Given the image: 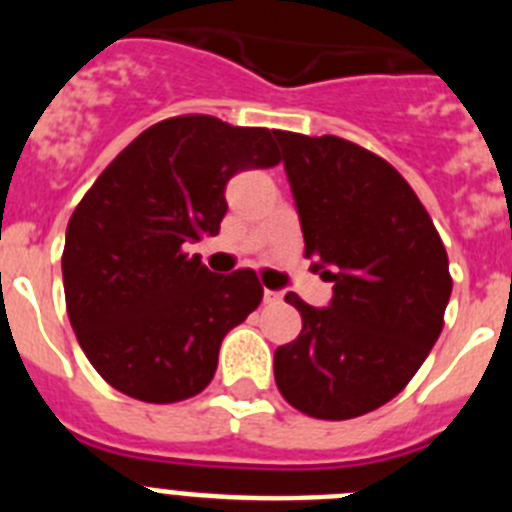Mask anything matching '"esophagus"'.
I'll return each instance as SVG.
<instances>
[{
    "instance_id": "esophagus-1",
    "label": "esophagus",
    "mask_w": 512,
    "mask_h": 512,
    "mask_svg": "<svg viewBox=\"0 0 512 512\" xmlns=\"http://www.w3.org/2000/svg\"><path fill=\"white\" fill-rule=\"evenodd\" d=\"M282 300V292H277V289H264V302L266 305H274V302Z\"/></svg>"
}]
</instances>
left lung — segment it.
<instances>
[{
	"label": "left lung",
	"instance_id": "left-lung-1",
	"mask_svg": "<svg viewBox=\"0 0 512 512\" xmlns=\"http://www.w3.org/2000/svg\"><path fill=\"white\" fill-rule=\"evenodd\" d=\"M300 212L305 256L333 282L325 310L289 292L300 336L274 354L284 400L348 420L400 395L443 330L449 256L400 171L338 135L274 130Z\"/></svg>",
	"mask_w": 512,
	"mask_h": 512
}]
</instances>
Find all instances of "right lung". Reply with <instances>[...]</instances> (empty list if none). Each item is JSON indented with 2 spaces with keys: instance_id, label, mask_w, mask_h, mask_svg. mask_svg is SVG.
Returning a JSON list of instances; mask_svg holds the SVG:
<instances>
[{
  "instance_id": "1",
  "label": "right lung",
  "mask_w": 512,
  "mask_h": 512,
  "mask_svg": "<svg viewBox=\"0 0 512 512\" xmlns=\"http://www.w3.org/2000/svg\"><path fill=\"white\" fill-rule=\"evenodd\" d=\"M279 161L274 130L179 115L97 176L69 220L61 269L71 328L104 382L153 405L212 382L225 333L264 287L253 269L212 274L184 246L220 233L230 176Z\"/></svg>"
}]
</instances>
